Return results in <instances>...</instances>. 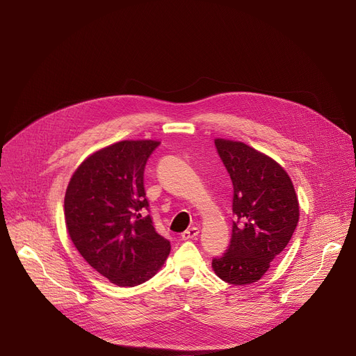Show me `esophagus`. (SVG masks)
Segmentation results:
<instances>
[{
    "label": "esophagus",
    "mask_w": 356,
    "mask_h": 356,
    "mask_svg": "<svg viewBox=\"0 0 356 356\" xmlns=\"http://www.w3.org/2000/svg\"><path fill=\"white\" fill-rule=\"evenodd\" d=\"M198 228L197 227H191V228H187L183 234H181V238L184 239V241H187V239H193V238H195L197 235H198Z\"/></svg>",
    "instance_id": "34e87169"
}]
</instances>
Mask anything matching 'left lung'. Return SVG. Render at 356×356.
<instances>
[{"mask_svg":"<svg viewBox=\"0 0 356 356\" xmlns=\"http://www.w3.org/2000/svg\"><path fill=\"white\" fill-rule=\"evenodd\" d=\"M234 186L231 242L213 259L216 275L235 286L258 282L287 246L298 222V200L286 170L243 142L214 140Z\"/></svg>","mask_w":356,"mask_h":356,"instance_id":"obj_1","label":"left lung"}]
</instances>
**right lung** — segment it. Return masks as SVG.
Segmentation results:
<instances>
[{
    "label": "right lung",
    "mask_w": 356,
    "mask_h": 356,
    "mask_svg": "<svg viewBox=\"0 0 356 356\" xmlns=\"http://www.w3.org/2000/svg\"><path fill=\"white\" fill-rule=\"evenodd\" d=\"M159 145L121 140L101 149L77 168L66 190L70 239L86 262L117 286L149 280L170 252V242L146 214L143 172Z\"/></svg>",
    "instance_id": "obj_1"
}]
</instances>
